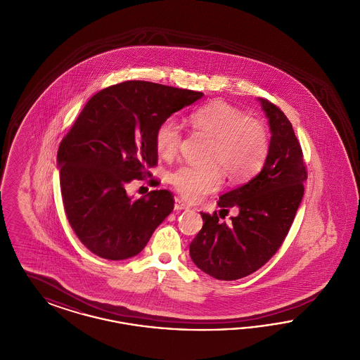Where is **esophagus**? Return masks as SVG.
Segmentation results:
<instances>
[{
    "label": "esophagus",
    "instance_id": "esophagus-1",
    "mask_svg": "<svg viewBox=\"0 0 360 360\" xmlns=\"http://www.w3.org/2000/svg\"><path fill=\"white\" fill-rule=\"evenodd\" d=\"M188 206L184 202V201H181L179 198H175V202H174V210L175 212H179V210H185V209H188Z\"/></svg>",
    "mask_w": 360,
    "mask_h": 360
}]
</instances>
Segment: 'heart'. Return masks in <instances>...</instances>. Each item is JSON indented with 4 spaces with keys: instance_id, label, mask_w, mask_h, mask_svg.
I'll return each instance as SVG.
<instances>
[{
    "instance_id": "1",
    "label": "heart",
    "mask_w": 360,
    "mask_h": 360,
    "mask_svg": "<svg viewBox=\"0 0 360 360\" xmlns=\"http://www.w3.org/2000/svg\"><path fill=\"white\" fill-rule=\"evenodd\" d=\"M193 127L214 139L212 163L220 165L232 181H243L257 174L270 148L269 132L262 121L250 119L239 108L224 103L205 105L191 113ZM182 143V127L175 119L163 121L155 134V147L163 158L178 153ZM174 188L188 201H198L219 190L221 174L217 169L184 166L170 176Z\"/></svg>"
}]
</instances>
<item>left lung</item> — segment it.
<instances>
[{
    "instance_id": "1",
    "label": "left lung",
    "mask_w": 360,
    "mask_h": 360,
    "mask_svg": "<svg viewBox=\"0 0 360 360\" xmlns=\"http://www.w3.org/2000/svg\"><path fill=\"white\" fill-rule=\"evenodd\" d=\"M271 132L269 154L257 176L223 195L217 205L239 210L232 223L216 212L202 213L204 225L190 243L194 264L220 281L255 273L274 255L286 238L304 197L308 178L301 146L289 119L274 103L257 98Z\"/></svg>"
}]
</instances>
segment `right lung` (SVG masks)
Masks as SVG:
<instances>
[{"label": "right lung", "instance_id": "1", "mask_svg": "<svg viewBox=\"0 0 360 360\" xmlns=\"http://www.w3.org/2000/svg\"><path fill=\"white\" fill-rule=\"evenodd\" d=\"M204 96L146 81H127L94 94L58 150L63 206L78 239L97 257L124 260L146 247L174 209L169 190L141 198L127 185L151 174L155 134L172 113Z\"/></svg>", "mask_w": 360, "mask_h": 360}]
</instances>
